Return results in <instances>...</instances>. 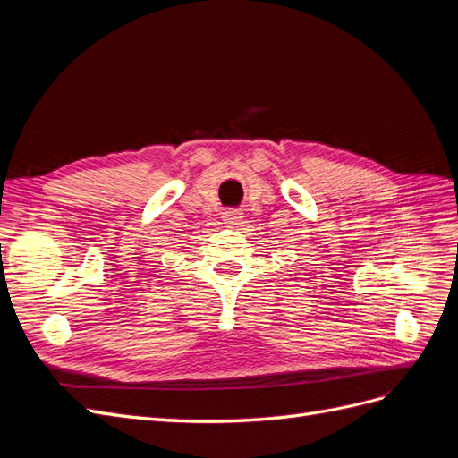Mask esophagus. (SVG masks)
Wrapping results in <instances>:
<instances>
[{
    "instance_id": "esophagus-1",
    "label": "esophagus",
    "mask_w": 458,
    "mask_h": 458,
    "mask_svg": "<svg viewBox=\"0 0 458 458\" xmlns=\"http://www.w3.org/2000/svg\"><path fill=\"white\" fill-rule=\"evenodd\" d=\"M242 219V214L239 210H227L224 212V221L227 225H239Z\"/></svg>"
}]
</instances>
